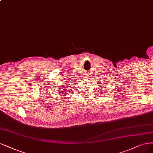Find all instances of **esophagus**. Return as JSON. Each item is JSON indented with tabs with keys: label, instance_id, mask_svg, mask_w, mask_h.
I'll list each match as a JSON object with an SVG mask.
<instances>
[{
	"label": "esophagus",
	"instance_id": "obj_1",
	"mask_svg": "<svg viewBox=\"0 0 153 153\" xmlns=\"http://www.w3.org/2000/svg\"><path fill=\"white\" fill-rule=\"evenodd\" d=\"M86 78H87V77H86Z\"/></svg>",
	"mask_w": 153,
	"mask_h": 153
}]
</instances>
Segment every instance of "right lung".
Segmentation results:
<instances>
[{
    "label": "right lung",
    "instance_id": "1",
    "mask_svg": "<svg viewBox=\"0 0 153 153\" xmlns=\"http://www.w3.org/2000/svg\"><path fill=\"white\" fill-rule=\"evenodd\" d=\"M63 89H64V90H65V91H64V90H59V91H61V92H68V91H66V89H67V88H66V90H65V88H63Z\"/></svg>",
    "mask_w": 153,
    "mask_h": 153
}]
</instances>
